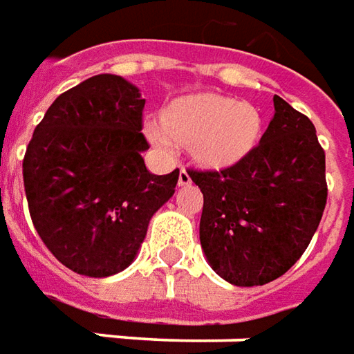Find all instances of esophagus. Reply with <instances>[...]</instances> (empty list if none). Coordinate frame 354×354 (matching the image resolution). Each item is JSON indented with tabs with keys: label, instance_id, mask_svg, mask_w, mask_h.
<instances>
[{
	"label": "esophagus",
	"instance_id": "1",
	"mask_svg": "<svg viewBox=\"0 0 354 354\" xmlns=\"http://www.w3.org/2000/svg\"><path fill=\"white\" fill-rule=\"evenodd\" d=\"M192 184V178L187 174L184 168H180V174H178V186H189Z\"/></svg>",
	"mask_w": 354,
	"mask_h": 354
}]
</instances>
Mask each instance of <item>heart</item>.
I'll return each instance as SVG.
<instances>
[{
    "mask_svg": "<svg viewBox=\"0 0 354 354\" xmlns=\"http://www.w3.org/2000/svg\"><path fill=\"white\" fill-rule=\"evenodd\" d=\"M263 136V120L250 102L218 93L180 96L158 112L149 139L158 147H186L197 167L223 172L238 167Z\"/></svg>",
    "mask_w": 354,
    "mask_h": 354,
    "instance_id": "b5f03b06",
    "label": "heart"
}]
</instances>
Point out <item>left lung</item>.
<instances>
[{
    "label": "left lung",
    "mask_w": 354,
    "mask_h": 354,
    "mask_svg": "<svg viewBox=\"0 0 354 354\" xmlns=\"http://www.w3.org/2000/svg\"><path fill=\"white\" fill-rule=\"evenodd\" d=\"M258 149L230 170H189L203 194L199 240L209 266L236 287L285 275L308 248L326 201V153L304 114L273 96Z\"/></svg>",
    "instance_id": "left-lung-1"
}]
</instances>
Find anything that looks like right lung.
<instances>
[{"label":"right lung","mask_w":354,"mask_h":354,"mask_svg":"<svg viewBox=\"0 0 354 354\" xmlns=\"http://www.w3.org/2000/svg\"><path fill=\"white\" fill-rule=\"evenodd\" d=\"M145 98L120 75H95L52 102L23 160L38 236L66 268L110 277L136 259L151 217L174 196L141 153Z\"/></svg>","instance_id":"obj_1"}]
</instances>
